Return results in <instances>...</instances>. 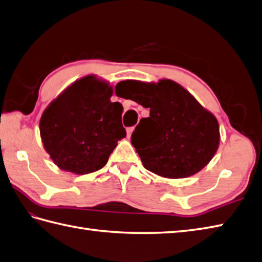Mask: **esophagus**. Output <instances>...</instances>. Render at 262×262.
Segmentation results:
<instances>
[{
	"label": "esophagus",
	"mask_w": 262,
	"mask_h": 262,
	"mask_svg": "<svg viewBox=\"0 0 262 262\" xmlns=\"http://www.w3.org/2000/svg\"><path fill=\"white\" fill-rule=\"evenodd\" d=\"M133 130H134V127H128V128H127V136H128V137L132 136Z\"/></svg>",
	"instance_id": "esophagus-1"
}]
</instances>
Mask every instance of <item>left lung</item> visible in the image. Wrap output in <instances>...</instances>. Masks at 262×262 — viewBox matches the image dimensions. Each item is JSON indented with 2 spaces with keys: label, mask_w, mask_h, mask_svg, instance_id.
Listing matches in <instances>:
<instances>
[{
  "label": "left lung",
  "mask_w": 262,
  "mask_h": 262,
  "mask_svg": "<svg viewBox=\"0 0 262 262\" xmlns=\"http://www.w3.org/2000/svg\"><path fill=\"white\" fill-rule=\"evenodd\" d=\"M129 83L137 91L130 100L149 109L130 137L144 168L178 179L207 165L220 145L215 116L171 80Z\"/></svg>",
  "instance_id": "left-lung-1"
}]
</instances>
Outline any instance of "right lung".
I'll return each instance as SVG.
<instances>
[{
  "instance_id": "right-lung-1",
  "label": "right lung",
  "mask_w": 262,
  "mask_h": 262,
  "mask_svg": "<svg viewBox=\"0 0 262 262\" xmlns=\"http://www.w3.org/2000/svg\"><path fill=\"white\" fill-rule=\"evenodd\" d=\"M113 88L89 75L74 82L48 105L39 122L43 147L59 169L88 174L107 164L126 137L122 105L111 102Z\"/></svg>"
}]
</instances>
